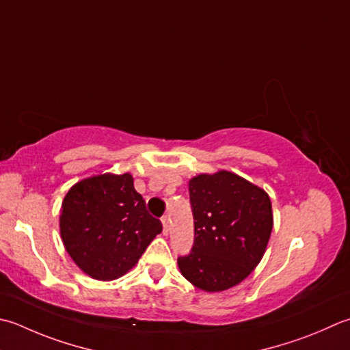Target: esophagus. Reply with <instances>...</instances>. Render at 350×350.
I'll use <instances>...</instances> for the list:
<instances>
[{
    "label": "esophagus",
    "instance_id": "1",
    "mask_svg": "<svg viewBox=\"0 0 350 350\" xmlns=\"http://www.w3.org/2000/svg\"><path fill=\"white\" fill-rule=\"evenodd\" d=\"M168 220H170V218H168L167 215H163V217L161 218V221H162V226H163V232H165V234H167V232H168V229H170V224H168Z\"/></svg>",
    "mask_w": 350,
    "mask_h": 350
}]
</instances>
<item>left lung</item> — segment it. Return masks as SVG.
<instances>
[{"label":"left lung","instance_id":"obj_1","mask_svg":"<svg viewBox=\"0 0 350 350\" xmlns=\"http://www.w3.org/2000/svg\"><path fill=\"white\" fill-rule=\"evenodd\" d=\"M194 244L177 258L182 275L197 288L228 290L261 261L273 229L271 202L264 189L229 171L189 180Z\"/></svg>","mask_w":350,"mask_h":350}]
</instances>
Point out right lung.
Returning a JSON list of instances; mask_svg holds the SVG:
<instances>
[{"instance_id": "obj_1", "label": "right lung", "mask_w": 350, "mask_h": 350, "mask_svg": "<svg viewBox=\"0 0 350 350\" xmlns=\"http://www.w3.org/2000/svg\"><path fill=\"white\" fill-rule=\"evenodd\" d=\"M161 232L162 223L148 214L129 173L89 177L75 183L62 203V241L94 279L124 275Z\"/></svg>"}]
</instances>
